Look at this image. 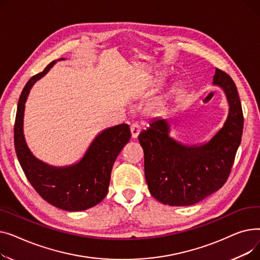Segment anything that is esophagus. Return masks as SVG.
I'll return each instance as SVG.
<instances>
[{
    "instance_id": "1",
    "label": "esophagus",
    "mask_w": 260,
    "mask_h": 260,
    "mask_svg": "<svg viewBox=\"0 0 260 260\" xmlns=\"http://www.w3.org/2000/svg\"><path fill=\"white\" fill-rule=\"evenodd\" d=\"M131 133H132V137L135 139L138 137V135L140 133V125L138 122H134L131 125Z\"/></svg>"
}]
</instances>
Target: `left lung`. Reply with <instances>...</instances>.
<instances>
[{
    "label": "left lung",
    "mask_w": 260,
    "mask_h": 260,
    "mask_svg": "<svg viewBox=\"0 0 260 260\" xmlns=\"http://www.w3.org/2000/svg\"><path fill=\"white\" fill-rule=\"evenodd\" d=\"M213 84L223 88L230 111L223 127L208 143L186 146L175 141L167 119H154L138 136L149 193L163 204H195L229 178L241 142L243 114L236 85L226 73L216 68Z\"/></svg>",
    "instance_id": "obj_1"
}]
</instances>
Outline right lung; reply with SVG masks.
Wrapping results in <instances>:
<instances>
[{"mask_svg": "<svg viewBox=\"0 0 260 260\" xmlns=\"http://www.w3.org/2000/svg\"><path fill=\"white\" fill-rule=\"evenodd\" d=\"M54 63L50 62L42 73L32 76L21 92L13 128L15 148L26 178L41 197L65 211H83L106 196L114 162L132 135L124 123L103 131L92 141L85 156L72 167L53 168L36 159L23 135L25 102L35 82L46 75Z\"/></svg>", "mask_w": 260, "mask_h": 260, "instance_id": "right-lung-1", "label": "right lung"}]
</instances>
